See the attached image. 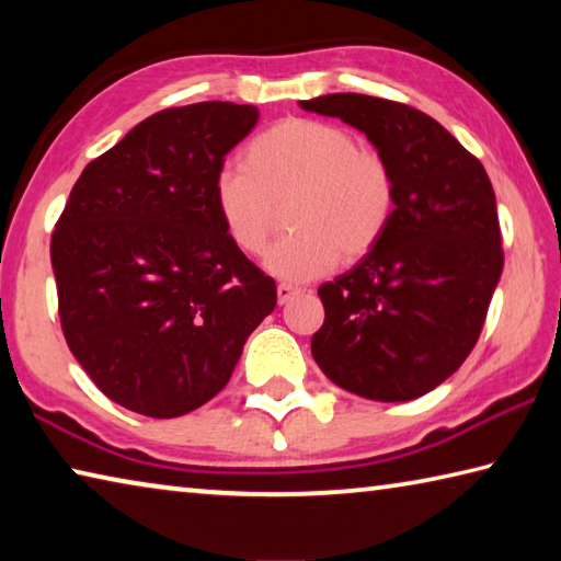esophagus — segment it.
Returning a JSON list of instances; mask_svg holds the SVG:
<instances>
[{
    "instance_id": "34e87169",
    "label": "esophagus",
    "mask_w": 561,
    "mask_h": 561,
    "mask_svg": "<svg viewBox=\"0 0 561 561\" xmlns=\"http://www.w3.org/2000/svg\"><path fill=\"white\" fill-rule=\"evenodd\" d=\"M297 294H301V289H299V287H291V284H279V287H277V299H279V304L291 301L294 297H297Z\"/></svg>"
}]
</instances>
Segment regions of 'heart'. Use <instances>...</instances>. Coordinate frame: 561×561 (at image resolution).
Listing matches in <instances>:
<instances>
[{
    "label": "heart",
    "instance_id": "1",
    "mask_svg": "<svg viewBox=\"0 0 561 561\" xmlns=\"http://www.w3.org/2000/svg\"><path fill=\"white\" fill-rule=\"evenodd\" d=\"M242 163L213 180L217 220L237 252L260 254L277 225V205L289 201L294 232L264 254V270L282 282H311L341 257H366L393 222V168L334 123L284 118L244 148Z\"/></svg>",
    "mask_w": 561,
    "mask_h": 561
}]
</instances>
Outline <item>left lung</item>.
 <instances>
[{
	"instance_id": "left-lung-1",
	"label": "left lung",
	"mask_w": 561,
	"mask_h": 561,
	"mask_svg": "<svg viewBox=\"0 0 561 561\" xmlns=\"http://www.w3.org/2000/svg\"><path fill=\"white\" fill-rule=\"evenodd\" d=\"M304 111L366 133L393 168V222L354 270L319 287L324 324L311 356L371 401H413L470 356L502 274L495 190L438 121L398 101L329 93Z\"/></svg>"
}]
</instances>
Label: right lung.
<instances>
[{
	"mask_svg": "<svg viewBox=\"0 0 561 561\" xmlns=\"http://www.w3.org/2000/svg\"><path fill=\"white\" fill-rule=\"evenodd\" d=\"M254 106L203 101L140 121L83 168L51 234L71 354L111 401L178 417L227 386L277 284L222 232L213 180Z\"/></svg>",
	"mask_w": 561,
	"mask_h": 561,
	"instance_id": "right-lung-1",
	"label": "right lung"
}]
</instances>
